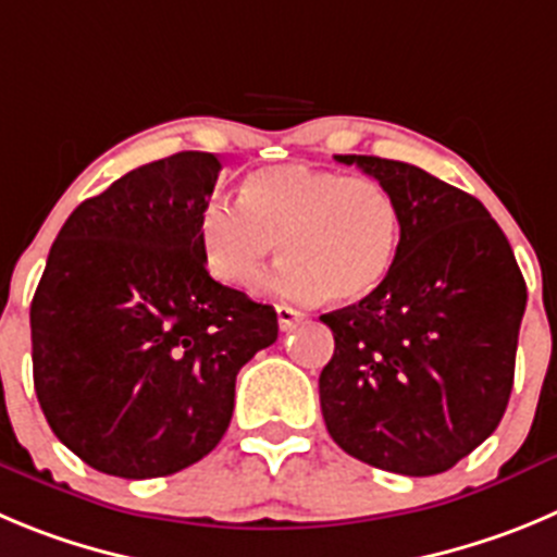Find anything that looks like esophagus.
<instances>
[{"instance_id":"obj_1","label":"esophagus","mask_w":557,"mask_h":557,"mask_svg":"<svg viewBox=\"0 0 557 557\" xmlns=\"http://www.w3.org/2000/svg\"><path fill=\"white\" fill-rule=\"evenodd\" d=\"M302 319L305 313H299V310L288 308V305H277V324L283 332H290Z\"/></svg>"}]
</instances>
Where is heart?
<instances>
[{"instance_id": "b5f03b06", "label": "heart", "mask_w": 557, "mask_h": 557, "mask_svg": "<svg viewBox=\"0 0 557 557\" xmlns=\"http://www.w3.org/2000/svg\"><path fill=\"white\" fill-rule=\"evenodd\" d=\"M280 242L288 261L274 290L294 302L330 294L355 302L376 290L401 247V208L368 175H343L308 164H274L249 173L242 202H208L200 247L216 280L238 290L261 283Z\"/></svg>"}]
</instances>
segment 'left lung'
Here are the masks:
<instances>
[{
  "instance_id": "8db88e82",
  "label": "left lung",
  "mask_w": 557,
  "mask_h": 557,
  "mask_svg": "<svg viewBox=\"0 0 557 557\" xmlns=\"http://www.w3.org/2000/svg\"><path fill=\"white\" fill-rule=\"evenodd\" d=\"M335 159L393 191L401 247L376 290L321 315L335 335L319 376L326 431L379 470L436 475L506 412L528 288L481 200L407 161Z\"/></svg>"
}]
</instances>
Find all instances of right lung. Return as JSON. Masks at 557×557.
Instances as JSON below:
<instances>
[{
    "label": "right lung",
    "mask_w": 557,
    "mask_h": 557,
    "mask_svg": "<svg viewBox=\"0 0 557 557\" xmlns=\"http://www.w3.org/2000/svg\"><path fill=\"white\" fill-rule=\"evenodd\" d=\"M222 164L181 150L82 202L33 296V376L51 431L85 465L161 478L227 431L236 373L277 341L272 305L216 283L200 214Z\"/></svg>",
    "instance_id": "obj_1"
}]
</instances>
